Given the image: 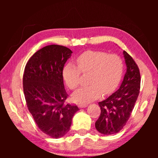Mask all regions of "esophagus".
Masks as SVG:
<instances>
[{"mask_svg":"<svg viewBox=\"0 0 158 158\" xmlns=\"http://www.w3.org/2000/svg\"><path fill=\"white\" fill-rule=\"evenodd\" d=\"M87 106H88V104H85V103H79V108L86 107Z\"/></svg>","mask_w":158,"mask_h":158,"instance_id":"obj_1","label":"esophagus"}]
</instances>
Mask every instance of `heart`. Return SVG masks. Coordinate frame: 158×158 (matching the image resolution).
<instances>
[{
  "instance_id": "obj_1",
  "label": "heart",
  "mask_w": 158,
  "mask_h": 158,
  "mask_svg": "<svg viewBox=\"0 0 158 158\" xmlns=\"http://www.w3.org/2000/svg\"><path fill=\"white\" fill-rule=\"evenodd\" d=\"M77 67L66 64L63 70L64 80L71 90L80 84L81 73L89 74V83L74 93L73 98L79 102H89L104 95L110 94L116 89L123 76V63L117 54L103 52L86 51L76 58Z\"/></svg>"
}]
</instances>
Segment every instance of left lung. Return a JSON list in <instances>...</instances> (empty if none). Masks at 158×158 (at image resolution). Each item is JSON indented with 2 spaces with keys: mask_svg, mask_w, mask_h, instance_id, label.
Instances as JSON below:
<instances>
[{
  "mask_svg": "<svg viewBox=\"0 0 158 158\" xmlns=\"http://www.w3.org/2000/svg\"><path fill=\"white\" fill-rule=\"evenodd\" d=\"M127 71L119 89L106 100L100 102L101 114L95 128L103 135L119 132L127 123L139 94L141 76L133 58L124 51Z\"/></svg>",
  "mask_w": 158,
  "mask_h": 158,
  "instance_id": "left-lung-1",
  "label": "left lung"
}]
</instances>
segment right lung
I'll list each match as a JSON object with an SVG mask.
<instances>
[{"label":"right lung","mask_w":158,"mask_h":158,"mask_svg":"<svg viewBox=\"0 0 158 158\" xmlns=\"http://www.w3.org/2000/svg\"><path fill=\"white\" fill-rule=\"evenodd\" d=\"M72 51L61 45L42 48L26 63L23 88L26 105L39 129L58 139L68 132L77 105L65 103L63 69Z\"/></svg>","instance_id":"1"}]
</instances>
